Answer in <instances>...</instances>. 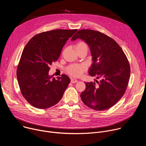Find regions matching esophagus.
<instances>
[{
  "instance_id": "obj_1",
  "label": "esophagus",
  "mask_w": 146,
  "mask_h": 146,
  "mask_svg": "<svg viewBox=\"0 0 146 146\" xmlns=\"http://www.w3.org/2000/svg\"><path fill=\"white\" fill-rule=\"evenodd\" d=\"M77 81H78V80L76 78H72L71 79V82H72V83H76Z\"/></svg>"
}]
</instances>
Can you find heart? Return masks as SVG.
<instances>
[{
	"mask_svg": "<svg viewBox=\"0 0 146 146\" xmlns=\"http://www.w3.org/2000/svg\"><path fill=\"white\" fill-rule=\"evenodd\" d=\"M76 50L81 49L82 48H87L88 46L87 44L84 41H80L77 43L75 46ZM86 70V68L84 66L82 65H71L67 69V72L72 76L74 77H79Z\"/></svg>",
	"mask_w": 146,
	"mask_h": 146,
	"instance_id": "b5f03b06",
	"label": "heart"
}]
</instances>
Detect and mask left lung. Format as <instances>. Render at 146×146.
<instances>
[{"label":"left lung","mask_w":146,"mask_h":146,"mask_svg":"<svg viewBox=\"0 0 146 146\" xmlns=\"http://www.w3.org/2000/svg\"><path fill=\"white\" fill-rule=\"evenodd\" d=\"M82 39L90 47L93 63L89 69L91 76L100 78L99 84L85 82L81 98L86 106L95 110H105L117 103L125 92L131 69L123 50L112 38L91 29L78 31L72 41Z\"/></svg>","instance_id":"1"}]
</instances>
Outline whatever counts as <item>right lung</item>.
Instances as JSON below:
<instances>
[{"label": "right lung", "instance_id": "1", "mask_svg": "<svg viewBox=\"0 0 146 146\" xmlns=\"http://www.w3.org/2000/svg\"><path fill=\"white\" fill-rule=\"evenodd\" d=\"M77 29H55L38 33L25 46L17 70L23 96L37 109L51 108L62 99L70 82L62 74L57 79L49 76L50 65L56 61L66 41Z\"/></svg>", "mask_w": 146, "mask_h": 146}]
</instances>
